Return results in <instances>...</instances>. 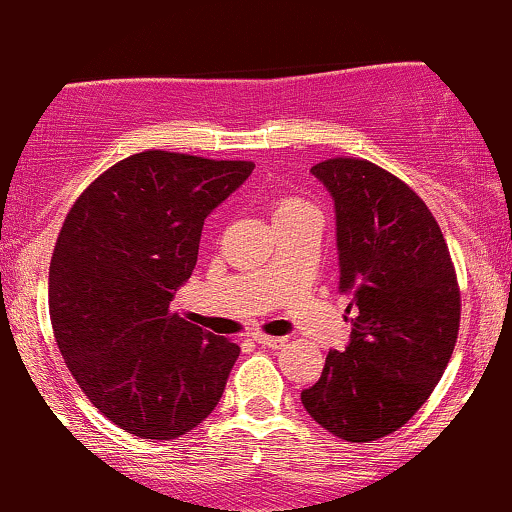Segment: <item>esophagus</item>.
Segmentation results:
<instances>
[{
    "mask_svg": "<svg viewBox=\"0 0 512 512\" xmlns=\"http://www.w3.org/2000/svg\"><path fill=\"white\" fill-rule=\"evenodd\" d=\"M252 339H255L257 344L267 346V349H279V346L286 344L284 337H269V334H252Z\"/></svg>",
    "mask_w": 512,
    "mask_h": 512,
    "instance_id": "obj_1",
    "label": "esophagus"
}]
</instances>
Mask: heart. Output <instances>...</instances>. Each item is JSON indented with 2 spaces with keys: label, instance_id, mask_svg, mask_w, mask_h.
<instances>
[{
  "label": "heart",
  "instance_id": "heart-1",
  "mask_svg": "<svg viewBox=\"0 0 512 512\" xmlns=\"http://www.w3.org/2000/svg\"><path fill=\"white\" fill-rule=\"evenodd\" d=\"M303 211H315V207L310 202H305V199L293 197V195L276 197L274 204H272V216H274V219H284V216L303 214Z\"/></svg>",
  "mask_w": 512,
  "mask_h": 512
}]
</instances>
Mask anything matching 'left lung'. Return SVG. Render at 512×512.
<instances>
[{
    "mask_svg": "<svg viewBox=\"0 0 512 512\" xmlns=\"http://www.w3.org/2000/svg\"><path fill=\"white\" fill-rule=\"evenodd\" d=\"M334 202L339 293L354 310L344 351L301 392L305 411L351 443L397 431L445 373L460 330L448 245L424 199L361 158L310 168Z\"/></svg>",
    "mask_w": 512,
    "mask_h": 512,
    "instance_id": "left-lung-1",
    "label": "left lung"
}]
</instances>
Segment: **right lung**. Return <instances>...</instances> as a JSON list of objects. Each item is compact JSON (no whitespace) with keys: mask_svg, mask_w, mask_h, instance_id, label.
Returning <instances> with one entry per match:
<instances>
[{"mask_svg":"<svg viewBox=\"0 0 512 512\" xmlns=\"http://www.w3.org/2000/svg\"><path fill=\"white\" fill-rule=\"evenodd\" d=\"M255 163L142 151L74 202L50 262V320L93 407L139 438L202 424L240 346L173 313L197 264L204 219Z\"/></svg>","mask_w":512,"mask_h":512,"instance_id":"1","label":"right lung"}]
</instances>
